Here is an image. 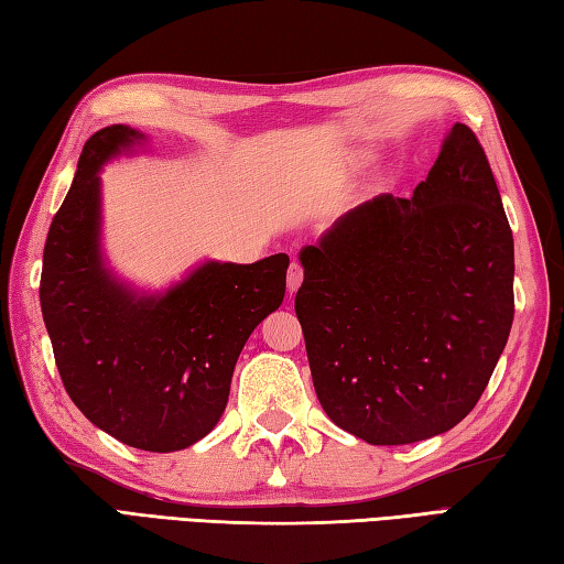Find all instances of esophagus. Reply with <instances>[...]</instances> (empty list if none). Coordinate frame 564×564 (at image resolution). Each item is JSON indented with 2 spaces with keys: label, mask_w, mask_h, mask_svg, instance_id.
<instances>
[{
  "label": "esophagus",
  "mask_w": 564,
  "mask_h": 564,
  "mask_svg": "<svg viewBox=\"0 0 564 564\" xmlns=\"http://www.w3.org/2000/svg\"><path fill=\"white\" fill-rule=\"evenodd\" d=\"M302 280H304V268L299 265V262H292L290 272H286V290H290V294H294L299 290Z\"/></svg>",
  "instance_id": "obj_1"
}]
</instances>
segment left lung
Wrapping results in <instances>:
<instances>
[{
	"label": "left lung",
	"instance_id": "8db88e82",
	"mask_svg": "<svg viewBox=\"0 0 564 564\" xmlns=\"http://www.w3.org/2000/svg\"><path fill=\"white\" fill-rule=\"evenodd\" d=\"M299 260L296 318L336 426L404 445L475 409L513 324V236L469 126H453L413 197L355 206Z\"/></svg>",
	"mask_w": 564,
	"mask_h": 564
}]
</instances>
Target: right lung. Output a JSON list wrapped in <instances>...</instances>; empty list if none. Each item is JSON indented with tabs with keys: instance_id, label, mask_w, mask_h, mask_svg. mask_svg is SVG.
Returning <instances> with one entry per match:
<instances>
[{
	"instance_id": "add662e5",
	"label": "right lung",
	"mask_w": 564,
	"mask_h": 564,
	"mask_svg": "<svg viewBox=\"0 0 564 564\" xmlns=\"http://www.w3.org/2000/svg\"><path fill=\"white\" fill-rule=\"evenodd\" d=\"M141 133L107 126L79 155L43 248L41 312L75 406L148 453L189 447L226 409L240 350L282 304L290 258L206 262L165 296H135L99 258V167Z\"/></svg>"
}]
</instances>
